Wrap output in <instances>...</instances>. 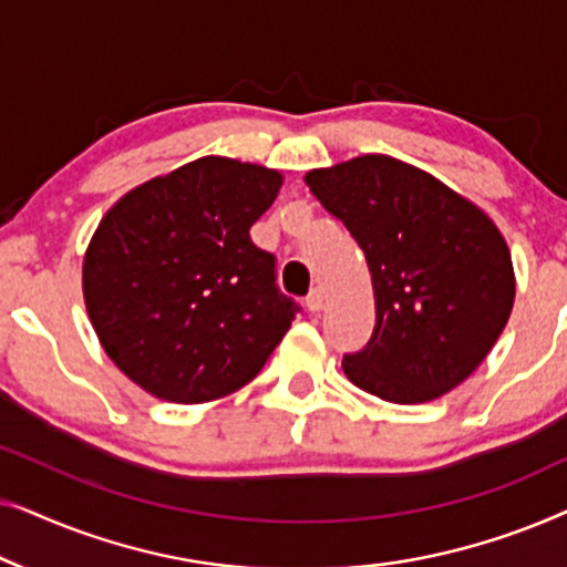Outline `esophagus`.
<instances>
[{"label": "esophagus", "mask_w": 567, "mask_h": 567, "mask_svg": "<svg viewBox=\"0 0 567 567\" xmlns=\"http://www.w3.org/2000/svg\"><path fill=\"white\" fill-rule=\"evenodd\" d=\"M324 307V291L322 289H312L307 297V309L309 312H320Z\"/></svg>", "instance_id": "34e87169"}]
</instances>
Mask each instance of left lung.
Returning a JSON list of instances; mask_svg holds the SVG:
<instances>
[{
	"label": "left lung",
	"instance_id": "left-lung-1",
	"mask_svg": "<svg viewBox=\"0 0 567 567\" xmlns=\"http://www.w3.org/2000/svg\"><path fill=\"white\" fill-rule=\"evenodd\" d=\"M367 255L377 324L343 359L359 390L421 405L460 386L506 328L516 274L506 237L477 204L390 154L305 175Z\"/></svg>",
	"mask_w": 567,
	"mask_h": 567
}]
</instances>
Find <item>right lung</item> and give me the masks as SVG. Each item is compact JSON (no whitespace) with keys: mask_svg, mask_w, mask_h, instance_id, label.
I'll list each match as a JSON object with an SVG mask.
<instances>
[{"mask_svg":"<svg viewBox=\"0 0 567 567\" xmlns=\"http://www.w3.org/2000/svg\"><path fill=\"white\" fill-rule=\"evenodd\" d=\"M281 185L278 169L208 154L131 188L100 219L84 307L107 359L152 398H227L289 332L274 255L250 239Z\"/></svg>","mask_w":567,"mask_h":567,"instance_id":"add662e5","label":"right lung"}]
</instances>
